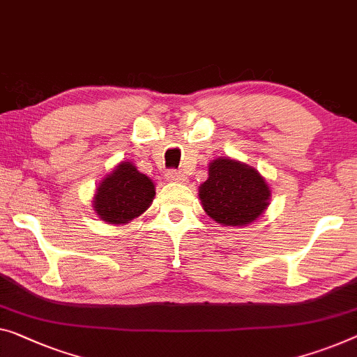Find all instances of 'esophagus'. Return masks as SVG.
Listing matches in <instances>:
<instances>
[{"label": "esophagus", "mask_w": 357, "mask_h": 357, "mask_svg": "<svg viewBox=\"0 0 357 357\" xmlns=\"http://www.w3.org/2000/svg\"><path fill=\"white\" fill-rule=\"evenodd\" d=\"M165 178L168 181H172V183H185L188 178H185L184 173L176 172V169H168L167 174H165Z\"/></svg>", "instance_id": "34e87169"}]
</instances>
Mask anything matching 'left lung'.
Listing matches in <instances>:
<instances>
[{
  "label": "left lung",
  "instance_id": "1",
  "mask_svg": "<svg viewBox=\"0 0 357 357\" xmlns=\"http://www.w3.org/2000/svg\"><path fill=\"white\" fill-rule=\"evenodd\" d=\"M271 190L257 169L248 165L216 158L210 163L208 179L199 197L206 215L225 226H243L261 215Z\"/></svg>",
  "mask_w": 357,
  "mask_h": 357
}]
</instances>
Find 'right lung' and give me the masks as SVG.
<instances>
[{"mask_svg":"<svg viewBox=\"0 0 357 357\" xmlns=\"http://www.w3.org/2000/svg\"><path fill=\"white\" fill-rule=\"evenodd\" d=\"M155 188L132 163L123 162L102 181L94 197V210L110 225H125L151 206Z\"/></svg>","mask_w":357,"mask_h":357,"instance_id":"right-lung-1","label":"right lung"}]
</instances>
